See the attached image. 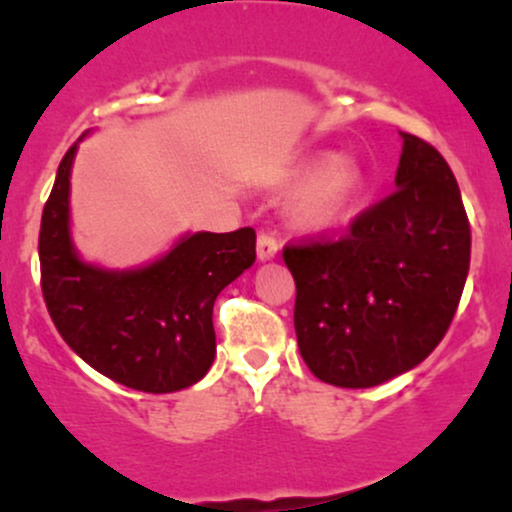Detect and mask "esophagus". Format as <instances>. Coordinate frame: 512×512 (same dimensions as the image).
I'll list each match as a JSON object with an SVG mask.
<instances>
[{
    "mask_svg": "<svg viewBox=\"0 0 512 512\" xmlns=\"http://www.w3.org/2000/svg\"><path fill=\"white\" fill-rule=\"evenodd\" d=\"M277 251H279V242L274 238V233L263 231L258 235V258H261V261H270V258L277 256Z\"/></svg>",
    "mask_w": 512,
    "mask_h": 512,
    "instance_id": "34e87169",
    "label": "esophagus"
}]
</instances>
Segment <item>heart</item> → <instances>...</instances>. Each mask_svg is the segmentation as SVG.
<instances>
[{
  "instance_id": "b5f03b06",
  "label": "heart",
  "mask_w": 512,
  "mask_h": 512,
  "mask_svg": "<svg viewBox=\"0 0 512 512\" xmlns=\"http://www.w3.org/2000/svg\"><path fill=\"white\" fill-rule=\"evenodd\" d=\"M337 157H323L311 166L309 175L321 177L314 187H311L298 203V217L309 226H323L330 224L332 219L342 212V207L353 196L355 187H358V175L353 170H335ZM331 175L328 176L327 173Z\"/></svg>"
}]
</instances>
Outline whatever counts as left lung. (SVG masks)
<instances>
[{"mask_svg": "<svg viewBox=\"0 0 512 512\" xmlns=\"http://www.w3.org/2000/svg\"><path fill=\"white\" fill-rule=\"evenodd\" d=\"M397 189L355 214L348 233L288 242L293 323L316 379L372 388L409 372L446 335L471 261V226L453 170L402 133Z\"/></svg>", "mask_w": 512, "mask_h": 512, "instance_id": "1", "label": "left lung"}]
</instances>
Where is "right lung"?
Masks as SVG:
<instances>
[{
    "mask_svg": "<svg viewBox=\"0 0 512 512\" xmlns=\"http://www.w3.org/2000/svg\"><path fill=\"white\" fill-rule=\"evenodd\" d=\"M59 161L39 231L41 291L66 344L108 379L143 392L201 381L217 351V295L251 268L256 231L196 233L143 270L106 272L80 261L69 238V175Z\"/></svg>",
    "mask_w": 512,
    "mask_h": 512,
    "instance_id": "1",
    "label": "right lung"
}]
</instances>
